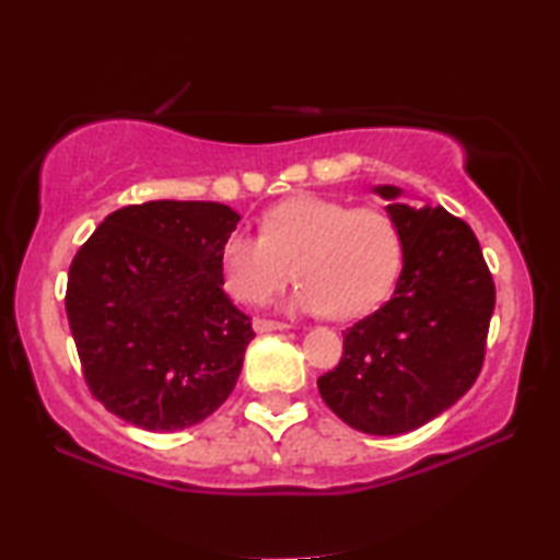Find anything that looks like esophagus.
<instances>
[{"label":"esophagus","mask_w":560,"mask_h":560,"mask_svg":"<svg viewBox=\"0 0 560 560\" xmlns=\"http://www.w3.org/2000/svg\"><path fill=\"white\" fill-rule=\"evenodd\" d=\"M288 324H278V320H265V318H257L255 320V331L257 334H270V331H288Z\"/></svg>","instance_id":"34e87169"}]
</instances>
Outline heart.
<instances>
[{
	"label": "heart",
	"instance_id": "b5f03b06",
	"mask_svg": "<svg viewBox=\"0 0 560 560\" xmlns=\"http://www.w3.org/2000/svg\"><path fill=\"white\" fill-rule=\"evenodd\" d=\"M400 257V234L382 209H349L303 194L272 206L259 221V236H229L221 247V278L236 301L259 305L285 288L295 270V311L349 320L385 301Z\"/></svg>",
	"mask_w": 560,
	"mask_h": 560
}]
</instances>
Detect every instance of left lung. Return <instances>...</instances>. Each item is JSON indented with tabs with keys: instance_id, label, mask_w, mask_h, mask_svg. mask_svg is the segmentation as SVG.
Masks as SVG:
<instances>
[{
	"instance_id": "left-lung-1",
	"label": "left lung",
	"mask_w": 560,
	"mask_h": 560,
	"mask_svg": "<svg viewBox=\"0 0 560 560\" xmlns=\"http://www.w3.org/2000/svg\"><path fill=\"white\" fill-rule=\"evenodd\" d=\"M402 247L389 301L343 331L339 366L318 393L343 423L370 435L425 425L469 393L485 364L494 280L469 224L443 206L400 203L377 186Z\"/></svg>"
}]
</instances>
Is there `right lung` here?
<instances>
[{"mask_svg":"<svg viewBox=\"0 0 560 560\" xmlns=\"http://www.w3.org/2000/svg\"><path fill=\"white\" fill-rule=\"evenodd\" d=\"M236 224L224 203H135L75 252L68 324L91 395L117 418L183 431L232 395L255 339L221 278V247Z\"/></svg>","mask_w":560,"mask_h":560,"instance_id":"obj_1","label":"right lung"}]
</instances>
